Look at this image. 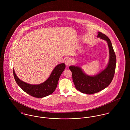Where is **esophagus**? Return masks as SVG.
Wrapping results in <instances>:
<instances>
[{
	"label": "esophagus",
	"instance_id": "obj_1",
	"mask_svg": "<svg viewBox=\"0 0 130 130\" xmlns=\"http://www.w3.org/2000/svg\"><path fill=\"white\" fill-rule=\"evenodd\" d=\"M72 60L70 58H67L64 61V63L67 66H69L72 63Z\"/></svg>",
	"mask_w": 130,
	"mask_h": 130
}]
</instances>
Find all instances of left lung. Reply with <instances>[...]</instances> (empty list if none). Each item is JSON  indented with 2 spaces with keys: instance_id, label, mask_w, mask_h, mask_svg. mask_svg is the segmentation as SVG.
<instances>
[{
  "instance_id": "8db88e82",
  "label": "left lung",
  "mask_w": 130,
  "mask_h": 130,
  "mask_svg": "<svg viewBox=\"0 0 130 130\" xmlns=\"http://www.w3.org/2000/svg\"><path fill=\"white\" fill-rule=\"evenodd\" d=\"M98 33L97 37L107 41L109 47V60L105 69L98 74L92 76L85 73L82 68L78 66L73 65L69 67L72 73L75 88L84 93L93 94L106 88L111 84L115 72L116 56L111 41L105 35L101 32Z\"/></svg>"
}]
</instances>
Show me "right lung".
<instances>
[{
  "instance_id": "right-lung-1",
  "label": "right lung",
  "mask_w": 130,
  "mask_h": 130,
  "mask_svg": "<svg viewBox=\"0 0 130 130\" xmlns=\"http://www.w3.org/2000/svg\"><path fill=\"white\" fill-rule=\"evenodd\" d=\"M65 68L64 63L57 65L48 78L43 83L38 85H31L23 82L18 77L14 69L13 72L16 83L23 91L32 96L41 98L52 94L55 91L59 77Z\"/></svg>"
}]
</instances>
